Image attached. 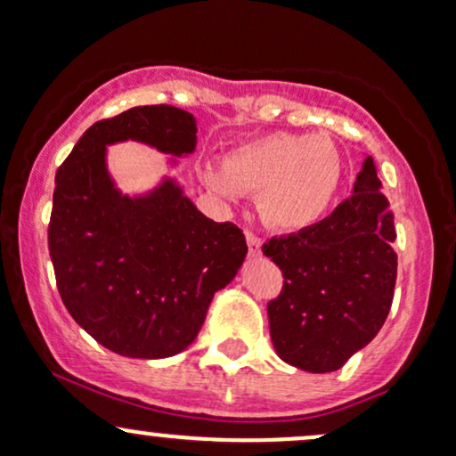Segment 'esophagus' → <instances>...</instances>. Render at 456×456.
I'll return each instance as SVG.
<instances>
[{"instance_id":"34e87169","label":"esophagus","mask_w":456,"mask_h":456,"mask_svg":"<svg viewBox=\"0 0 456 456\" xmlns=\"http://www.w3.org/2000/svg\"><path fill=\"white\" fill-rule=\"evenodd\" d=\"M245 239H247V247H249V254L251 256L260 254V247H262L260 237H257V234H254V232H245Z\"/></svg>"}]
</instances>
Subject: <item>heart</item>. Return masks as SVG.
I'll list each match as a JSON object with an SVG mask.
<instances>
[{
	"label": "heart",
	"instance_id": "b5f03b06",
	"mask_svg": "<svg viewBox=\"0 0 456 456\" xmlns=\"http://www.w3.org/2000/svg\"><path fill=\"white\" fill-rule=\"evenodd\" d=\"M205 179L230 200L256 194L264 222L294 232L328 213L340 188L342 159L325 134L277 131L232 148L222 167H207Z\"/></svg>",
	"mask_w": 456,
	"mask_h": 456
}]
</instances>
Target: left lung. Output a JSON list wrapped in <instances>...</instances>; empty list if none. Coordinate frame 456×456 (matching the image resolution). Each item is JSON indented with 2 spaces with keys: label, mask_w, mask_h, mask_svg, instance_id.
<instances>
[{
  "label": "left lung",
  "mask_w": 456,
  "mask_h": 456,
  "mask_svg": "<svg viewBox=\"0 0 456 456\" xmlns=\"http://www.w3.org/2000/svg\"><path fill=\"white\" fill-rule=\"evenodd\" d=\"M389 209L368 159L353 194L328 217L262 245L283 273V288L266 306L283 362L334 372L383 328L397 277Z\"/></svg>",
  "instance_id": "obj_1"
}]
</instances>
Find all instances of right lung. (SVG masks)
Returning <instances> with one entry per match:
<instances>
[{"mask_svg": "<svg viewBox=\"0 0 456 456\" xmlns=\"http://www.w3.org/2000/svg\"><path fill=\"white\" fill-rule=\"evenodd\" d=\"M125 139L190 154L194 116L142 105L94 122L56 171L48 249L61 300L77 325L118 355L162 359L196 338L247 243L243 230L205 217L171 182L145 199L118 192L105 145Z\"/></svg>", "mask_w": 456, "mask_h": 456, "instance_id": "1", "label": "right lung"}]
</instances>
